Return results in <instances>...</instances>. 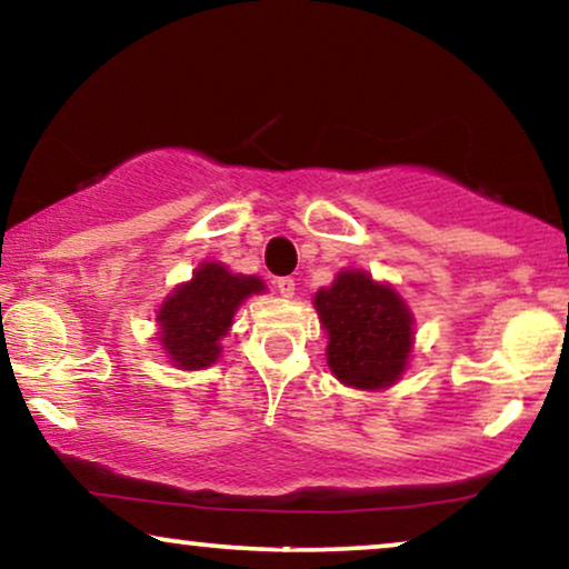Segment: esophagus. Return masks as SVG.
Returning a JSON list of instances; mask_svg holds the SVG:
<instances>
[{"mask_svg":"<svg viewBox=\"0 0 569 569\" xmlns=\"http://www.w3.org/2000/svg\"><path fill=\"white\" fill-rule=\"evenodd\" d=\"M276 289H278L280 297L291 299L293 291H297V283H293V278H278L276 280Z\"/></svg>","mask_w":569,"mask_h":569,"instance_id":"esophagus-1","label":"esophagus"}]
</instances>
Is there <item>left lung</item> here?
<instances>
[{"mask_svg":"<svg viewBox=\"0 0 569 569\" xmlns=\"http://www.w3.org/2000/svg\"><path fill=\"white\" fill-rule=\"evenodd\" d=\"M328 330V367L356 390H385L406 372L413 346V315L398 291L363 270H343L315 293Z\"/></svg>","mask_w":569,"mask_h":569,"instance_id":"obj_1","label":"left lung"}]
</instances>
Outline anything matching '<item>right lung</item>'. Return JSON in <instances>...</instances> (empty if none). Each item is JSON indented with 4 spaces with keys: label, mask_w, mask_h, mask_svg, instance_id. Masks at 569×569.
<instances>
[{
    "label": "right lung",
    "mask_w": 569,
    "mask_h": 569,
    "mask_svg": "<svg viewBox=\"0 0 569 569\" xmlns=\"http://www.w3.org/2000/svg\"><path fill=\"white\" fill-rule=\"evenodd\" d=\"M264 291L257 276H237L221 262H202L192 280L173 289L158 309V340L179 369H206L221 356L241 301Z\"/></svg>",
    "instance_id": "add662e5"
}]
</instances>
